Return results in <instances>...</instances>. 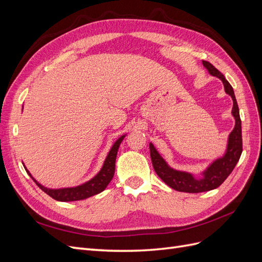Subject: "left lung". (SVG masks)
<instances>
[{
    "label": "left lung",
    "instance_id": "left-lung-1",
    "mask_svg": "<svg viewBox=\"0 0 262 262\" xmlns=\"http://www.w3.org/2000/svg\"><path fill=\"white\" fill-rule=\"evenodd\" d=\"M203 67L209 71V73L223 82L225 93L233 99L232 115L235 118V126L229 133L227 147L225 154L216 158L205 169L201 177H194L192 173L187 171L176 170L165 162L164 158L157 152L152 143H149L150 158H152L153 167L157 176L160 177L166 185H168L173 190L181 192L198 193L210 191L223 184L224 180L233 171L236 164L238 163L243 152V139H242V121L239 117V109L237 105L236 97L232 85L227 82L225 76L220 71L214 68L210 62L202 61Z\"/></svg>",
    "mask_w": 262,
    "mask_h": 262
}]
</instances>
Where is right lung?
Here are the masks:
<instances>
[{
    "instance_id": "obj_1",
    "label": "right lung",
    "mask_w": 262,
    "mask_h": 262,
    "mask_svg": "<svg viewBox=\"0 0 262 262\" xmlns=\"http://www.w3.org/2000/svg\"><path fill=\"white\" fill-rule=\"evenodd\" d=\"M124 136L119 138L114 145L110 148L109 153L106 157V160L102 165L101 169L98 171V173L95 177H93L91 180L84 182V184L76 186V187H70V188H60V189H51L42 186L39 182L31 176V173L26 168V166L24 165L28 175L31 177L36 185L40 188L42 191H45L47 194L53 198L54 200L62 201V202H69V201H78V200H84L87 198L93 196L95 194H98L101 191H104L106 187L109 185V182L112 181L114 175H115V166H116V158L119 146H120L122 140L124 139Z\"/></svg>"
}]
</instances>
